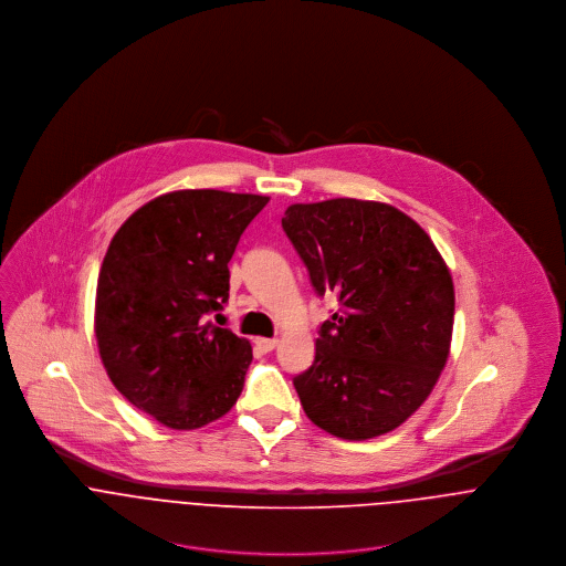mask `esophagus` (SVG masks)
<instances>
[{
	"mask_svg": "<svg viewBox=\"0 0 566 566\" xmlns=\"http://www.w3.org/2000/svg\"><path fill=\"white\" fill-rule=\"evenodd\" d=\"M254 344H256V348H259V350L270 353V350H274V346L279 344V339H276V337H256V339H254Z\"/></svg>",
	"mask_w": 566,
	"mask_h": 566,
	"instance_id": "34e87169",
	"label": "esophagus"
}]
</instances>
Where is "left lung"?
<instances>
[{"label":"left lung","instance_id":"left-lung-1","mask_svg":"<svg viewBox=\"0 0 566 566\" xmlns=\"http://www.w3.org/2000/svg\"><path fill=\"white\" fill-rule=\"evenodd\" d=\"M283 231L316 294H337L314 364L294 377L305 413L342 440L405 422L433 390L451 346L455 294L429 235L399 209L333 198L287 207Z\"/></svg>","mask_w":566,"mask_h":566}]
</instances>
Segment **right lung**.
Wrapping results in <instances>:
<instances>
[{
	"instance_id": "add662e5",
	"label": "right lung",
	"mask_w": 566,
	"mask_h": 566,
	"mask_svg": "<svg viewBox=\"0 0 566 566\" xmlns=\"http://www.w3.org/2000/svg\"><path fill=\"white\" fill-rule=\"evenodd\" d=\"M265 196L185 189L150 200L115 233L97 276L95 337L113 386L171 429L224 416L243 390L250 342L209 323L229 301V261Z\"/></svg>"
}]
</instances>
